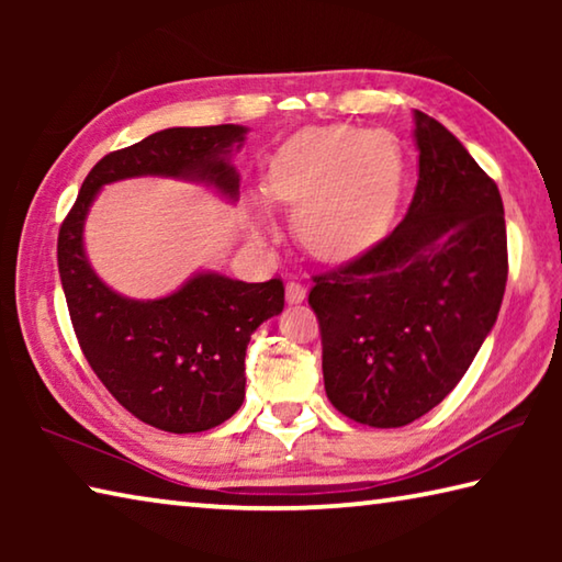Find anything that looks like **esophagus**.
Listing matches in <instances>:
<instances>
[{
	"label": "esophagus",
	"mask_w": 562,
	"mask_h": 562,
	"mask_svg": "<svg viewBox=\"0 0 562 562\" xmlns=\"http://www.w3.org/2000/svg\"><path fill=\"white\" fill-rule=\"evenodd\" d=\"M304 294H307V290H304V284L300 280H288V288H284V297H288L290 304H297L304 300Z\"/></svg>",
	"instance_id": "obj_1"
}]
</instances>
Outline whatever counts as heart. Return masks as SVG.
<instances>
[{
	"label": "heart",
	"mask_w": 562,
	"mask_h": 562,
	"mask_svg": "<svg viewBox=\"0 0 562 562\" xmlns=\"http://www.w3.org/2000/svg\"><path fill=\"white\" fill-rule=\"evenodd\" d=\"M265 190L297 211L294 231L319 260L357 258L382 240L402 193V158L357 128H304L270 160Z\"/></svg>",
	"instance_id": "b5f03b06"
}]
</instances>
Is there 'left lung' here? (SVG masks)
<instances>
[{"mask_svg": "<svg viewBox=\"0 0 562 562\" xmlns=\"http://www.w3.org/2000/svg\"><path fill=\"white\" fill-rule=\"evenodd\" d=\"M414 116L418 180L404 221L310 290L329 402L374 429L412 424L451 394L508 280L498 186L451 131Z\"/></svg>", "mask_w": 562, "mask_h": 562, "instance_id": "left-lung-1", "label": "left lung"}]
</instances>
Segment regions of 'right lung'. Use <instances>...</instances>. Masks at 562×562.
<instances>
[{"instance_id": "1", "label": "right lung", "mask_w": 562, "mask_h": 562, "mask_svg": "<svg viewBox=\"0 0 562 562\" xmlns=\"http://www.w3.org/2000/svg\"><path fill=\"white\" fill-rule=\"evenodd\" d=\"M245 128H166L103 156L83 180L59 227L56 258L83 357L111 396L148 426L198 434L223 424L245 398V349L265 319L284 307V284L203 272L164 300H128L109 290L83 255V217L101 186L133 176H178L235 198L227 164Z\"/></svg>"}]
</instances>
